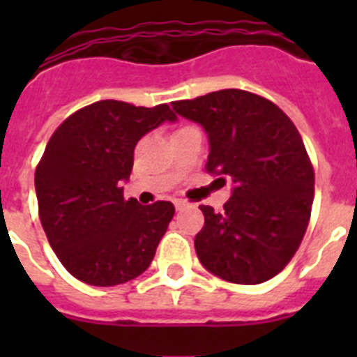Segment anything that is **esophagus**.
<instances>
[{"mask_svg": "<svg viewBox=\"0 0 357 357\" xmlns=\"http://www.w3.org/2000/svg\"><path fill=\"white\" fill-rule=\"evenodd\" d=\"M173 204H175L176 211H181V209H184V207H188V202H185L184 198H175V200H173Z\"/></svg>", "mask_w": 357, "mask_h": 357, "instance_id": "esophagus-1", "label": "esophagus"}]
</instances>
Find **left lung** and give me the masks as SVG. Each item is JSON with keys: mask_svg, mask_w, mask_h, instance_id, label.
<instances>
[{"mask_svg": "<svg viewBox=\"0 0 357 357\" xmlns=\"http://www.w3.org/2000/svg\"><path fill=\"white\" fill-rule=\"evenodd\" d=\"M172 107L206 130L207 172L234 184L222 213L200 206L198 259L236 284L272 279L301 247L313 206L314 172L301 134L275 103L248 91H216Z\"/></svg>", "mask_w": 357, "mask_h": 357, "instance_id": "1", "label": "left lung"}]
</instances>
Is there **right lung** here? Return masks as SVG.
Masks as SVG:
<instances>
[{"label":"right lung","instance_id":"obj_1","mask_svg":"<svg viewBox=\"0 0 357 357\" xmlns=\"http://www.w3.org/2000/svg\"><path fill=\"white\" fill-rule=\"evenodd\" d=\"M164 121H176L166 103L102 100L69 116L46 144L36 169L40 223L66 270L85 284L128 282L155 255L175 207L125 200L121 185L137 141Z\"/></svg>","mask_w":357,"mask_h":357}]
</instances>
